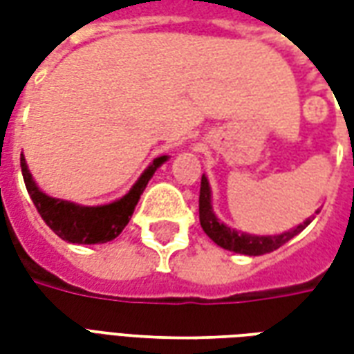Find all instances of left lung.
I'll return each instance as SVG.
<instances>
[{"mask_svg": "<svg viewBox=\"0 0 354 354\" xmlns=\"http://www.w3.org/2000/svg\"><path fill=\"white\" fill-rule=\"evenodd\" d=\"M199 220L203 231L214 241L216 245L222 246L225 250H231V252L245 254V256H261V254L273 252L277 248H281L284 243H288L290 239L296 237L297 233H301L311 223V218H307L304 223H299L294 230L281 233V235H266V237L231 230L230 225H225V223L218 220V216L212 210V192H210V185H208V180L205 174L201 178Z\"/></svg>", "mask_w": 354, "mask_h": 354, "instance_id": "8db88e82", "label": "left lung"}]
</instances>
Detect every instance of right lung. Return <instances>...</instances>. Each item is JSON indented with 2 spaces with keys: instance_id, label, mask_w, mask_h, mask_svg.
<instances>
[{
  "instance_id": "add662e5",
  "label": "right lung",
  "mask_w": 354,
  "mask_h": 354,
  "mask_svg": "<svg viewBox=\"0 0 354 354\" xmlns=\"http://www.w3.org/2000/svg\"><path fill=\"white\" fill-rule=\"evenodd\" d=\"M167 159H169L167 155L153 159V162L142 172L138 182L132 185L131 192L121 199L100 207H81L70 201L55 199L43 193L28 170L24 155H20V169L37 212L58 237L73 245H98V243L113 241L124 230V225L129 223L134 212V207L138 205L140 195L146 189L147 182Z\"/></svg>"
}]
</instances>
